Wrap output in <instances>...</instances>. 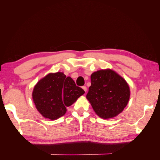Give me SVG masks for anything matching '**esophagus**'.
<instances>
[{
  "instance_id": "1",
  "label": "esophagus",
  "mask_w": 160,
  "mask_h": 160,
  "mask_svg": "<svg viewBox=\"0 0 160 160\" xmlns=\"http://www.w3.org/2000/svg\"><path fill=\"white\" fill-rule=\"evenodd\" d=\"M82 89H84V91H85V93H86L87 92V87L86 86H83L82 87Z\"/></svg>"
}]
</instances>
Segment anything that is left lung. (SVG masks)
I'll return each instance as SVG.
<instances>
[{
    "label": "left lung",
    "mask_w": 160,
    "mask_h": 160,
    "mask_svg": "<svg viewBox=\"0 0 160 160\" xmlns=\"http://www.w3.org/2000/svg\"><path fill=\"white\" fill-rule=\"evenodd\" d=\"M91 80L87 98L98 116L108 119L121 113L130 97L129 87L124 78L107 69L94 72Z\"/></svg>",
    "instance_id": "1"
}]
</instances>
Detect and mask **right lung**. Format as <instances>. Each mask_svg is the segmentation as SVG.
I'll return each instance as SVG.
<instances>
[{"label":"right lung","instance_id":"add662e5","mask_svg":"<svg viewBox=\"0 0 160 160\" xmlns=\"http://www.w3.org/2000/svg\"><path fill=\"white\" fill-rule=\"evenodd\" d=\"M84 91L62 72L49 73L34 87L32 93L36 108L43 117L56 120L65 114Z\"/></svg>","mask_w":160,"mask_h":160}]
</instances>
